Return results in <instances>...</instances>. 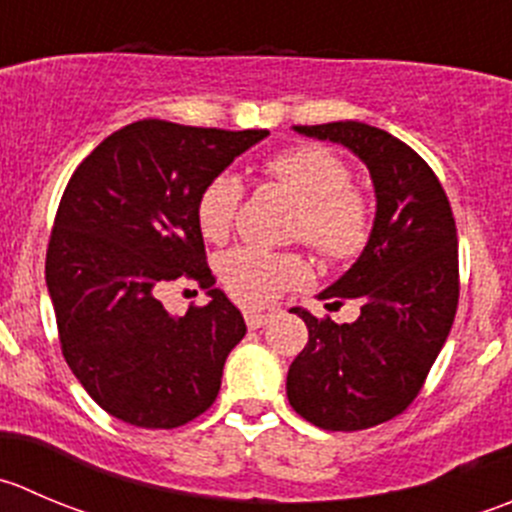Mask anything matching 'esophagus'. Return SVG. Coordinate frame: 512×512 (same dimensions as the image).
Returning a JSON list of instances; mask_svg holds the SVG:
<instances>
[{
	"label": "esophagus",
	"instance_id": "esophagus-1",
	"mask_svg": "<svg viewBox=\"0 0 512 512\" xmlns=\"http://www.w3.org/2000/svg\"><path fill=\"white\" fill-rule=\"evenodd\" d=\"M272 317H275V310H245V322L250 330L265 327Z\"/></svg>",
	"mask_w": 512,
	"mask_h": 512
}]
</instances>
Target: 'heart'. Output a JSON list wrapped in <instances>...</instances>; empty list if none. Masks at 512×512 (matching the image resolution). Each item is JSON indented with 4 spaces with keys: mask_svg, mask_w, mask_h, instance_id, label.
Wrapping results in <instances>:
<instances>
[{
    "mask_svg": "<svg viewBox=\"0 0 512 512\" xmlns=\"http://www.w3.org/2000/svg\"><path fill=\"white\" fill-rule=\"evenodd\" d=\"M265 172L300 200L295 237L315 247L327 260H350L365 247L372 227L370 200L350 185V170L335 152L317 145H295L275 152ZM242 202V182L220 172L200 190L195 220L202 237L225 242ZM220 275L227 290L247 305H265L287 287L310 280V265L295 252L242 245L225 252Z\"/></svg>",
    "mask_w": 512,
    "mask_h": 512,
    "instance_id": "heart-1",
    "label": "heart"
}]
</instances>
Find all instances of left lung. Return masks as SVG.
<instances>
[{
  "label": "left lung",
  "instance_id": "obj_1",
  "mask_svg": "<svg viewBox=\"0 0 512 512\" xmlns=\"http://www.w3.org/2000/svg\"><path fill=\"white\" fill-rule=\"evenodd\" d=\"M347 147L370 170L375 222L355 265L320 300H360L355 322L302 307L307 345L287 372V400L322 430H365L403 413L423 388L458 310V232L443 185L398 137L365 122L295 127Z\"/></svg>",
  "mask_w": 512,
  "mask_h": 512
}]
</instances>
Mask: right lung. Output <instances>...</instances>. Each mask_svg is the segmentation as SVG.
I'll list each match as a JSON object with an SVG mask.
<instances>
[{"label": "right lung", "instance_id": "add662e5", "mask_svg": "<svg viewBox=\"0 0 512 512\" xmlns=\"http://www.w3.org/2000/svg\"><path fill=\"white\" fill-rule=\"evenodd\" d=\"M267 135L140 119L69 177L49 235L47 290L69 370L122 423L172 430L215 403L247 327L212 287L195 202ZM175 279L197 281L211 302L170 316L159 295Z\"/></svg>", "mask_w": 512, "mask_h": 512}]
</instances>
